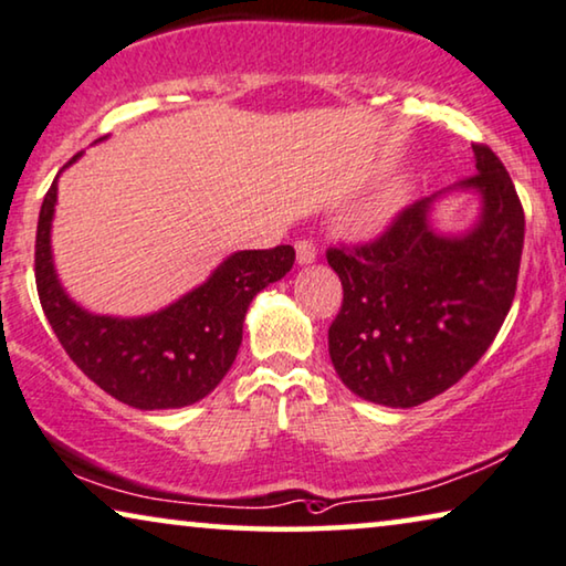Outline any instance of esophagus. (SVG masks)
<instances>
[{
	"instance_id": "34e87169",
	"label": "esophagus",
	"mask_w": 566,
	"mask_h": 566,
	"mask_svg": "<svg viewBox=\"0 0 566 566\" xmlns=\"http://www.w3.org/2000/svg\"><path fill=\"white\" fill-rule=\"evenodd\" d=\"M294 249H297V264H312L317 259V247L310 239L297 241Z\"/></svg>"
}]
</instances>
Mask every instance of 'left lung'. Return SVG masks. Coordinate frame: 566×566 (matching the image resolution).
Returning <instances> with one entry per match:
<instances>
[{"instance_id":"left-lung-1","label":"left lung","mask_w":566,"mask_h":566,"mask_svg":"<svg viewBox=\"0 0 566 566\" xmlns=\"http://www.w3.org/2000/svg\"><path fill=\"white\" fill-rule=\"evenodd\" d=\"M483 216L465 235H437L432 198L403 208L364 243L327 249L343 282L327 343L340 381L360 399L419 407L460 381L483 358L516 297L524 206L488 145H472Z\"/></svg>"}]
</instances>
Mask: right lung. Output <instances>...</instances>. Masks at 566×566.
Here are the masks:
<instances>
[{"instance_id": "obj_1", "label": "right lung", "mask_w": 566, "mask_h": 566, "mask_svg": "<svg viewBox=\"0 0 566 566\" xmlns=\"http://www.w3.org/2000/svg\"><path fill=\"white\" fill-rule=\"evenodd\" d=\"M55 198L53 182L40 208L35 284L42 312L73 364L134 409H177L208 396L233 366L251 300L290 272L294 249L239 251L206 284L149 317L91 315L57 284L50 256Z\"/></svg>"}]
</instances>
